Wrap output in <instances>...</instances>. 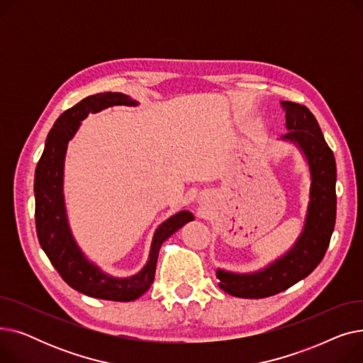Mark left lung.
I'll use <instances>...</instances> for the list:
<instances>
[{
  "label": "left lung",
  "instance_id": "1",
  "mask_svg": "<svg viewBox=\"0 0 363 363\" xmlns=\"http://www.w3.org/2000/svg\"><path fill=\"white\" fill-rule=\"evenodd\" d=\"M281 106L289 130L281 140L301 151L311 172L306 218L291 249L266 268L250 274L216 271L219 287L241 298L269 297L306 278L325 256L335 225L337 167L333 151L306 106L293 101H281Z\"/></svg>",
  "mask_w": 363,
  "mask_h": 363
}]
</instances>
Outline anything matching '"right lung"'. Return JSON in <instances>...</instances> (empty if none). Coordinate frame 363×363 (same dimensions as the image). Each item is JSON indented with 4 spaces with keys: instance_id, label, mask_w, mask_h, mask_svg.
Here are the masks:
<instances>
[{
    "instance_id": "1",
    "label": "right lung",
    "mask_w": 363,
    "mask_h": 363,
    "mask_svg": "<svg viewBox=\"0 0 363 363\" xmlns=\"http://www.w3.org/2000/svg\"><path fill=\"white\" fill-rule=\"evenodd\" d=\"M113 106H138L122 92H101L89 95L81 103L70 107L55 121L48 132L43 156L35 170V222L36 234L43 250L57 272L76 291L89 297L132 301L141 297L155 281L160 247L172 234L186 222L193 220L191 212L181 211L166 219L152 235L148 260L144 268L132 277L118 278L101 271L88 260L70 231L65 194V157L69 141L89 113H99Z\"/></svg>"
}]
</instances>
